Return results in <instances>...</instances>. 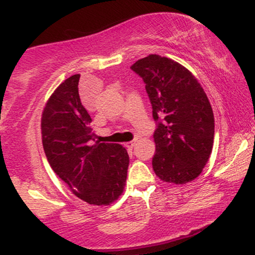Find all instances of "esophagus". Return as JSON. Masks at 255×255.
Here are the masks:
<instances>
[{"label": "esophagus", "instance_id": "1", "mask_svg": "<svg viewBox=\"0 0 255 255\" xmlns=\"http://www.w3.org/2000/svg\"><path fill=\"white\" fill-rule=\"evenodd\" d=\"M135 145V140H134V141H129V142H126L125 144V146L127 148H133V146Z\"/></svg>", "mask_w": 255, "mask_h": 255}]
</instances>
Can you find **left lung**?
Returning <instances> with one entry per match:
<instances>
[{
    "label": "left lung",
    "mask_w": 255,
    "mask_h": 255,
    "mask_svg": "<svg viewBox=\"0 0 255 255\" xmlns=\"http://www.w3.org/2000/svg\"><path fill=\"white\" fill-rule=\"evenodd\" d=\"M145 83L157 122L152 166L165 182L197 178L212 152L215 118L194 75L171 58L148 55L130 67Z\"/></svg>",
    "instance_id": "1"
}]
</instances>
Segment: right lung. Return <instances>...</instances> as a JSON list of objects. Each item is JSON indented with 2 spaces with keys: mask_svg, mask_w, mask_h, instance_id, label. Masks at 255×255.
<instances>
[{
  "mask_svg": "<svg viewBox=\"0 0 255 255\" xmlns=\"http://www.w3.org/2000/svg\"><path fill=\"white\" fill-rule=\"evenodd\" d=\"M80 74L63 81L42 115L43 147L55 174L91 205H109L122 194L129 157L120 144L95 141L92 119L79 96Z\"/></svg>",
  "mask_w": 255,
  "mask_h": 255,
  "instance_id": "add662e5",
  "label": "right lung"
}]
</instances>
